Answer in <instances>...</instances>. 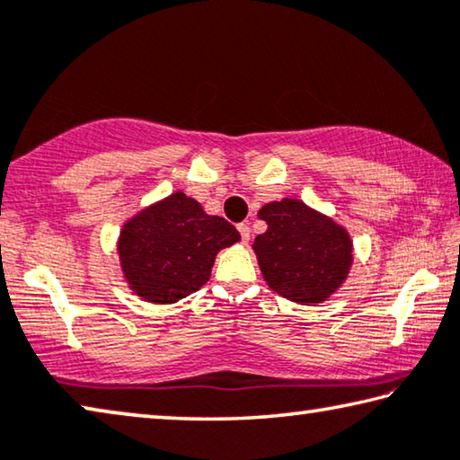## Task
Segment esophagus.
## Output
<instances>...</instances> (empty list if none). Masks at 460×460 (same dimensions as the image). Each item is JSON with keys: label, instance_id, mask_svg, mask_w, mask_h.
I'll use <instances>...</instances> for the list:
<instances>
[{"label": "esophagus", "instance_id": "34e87169", "mask_svg": "<svg viewBox=\"0 0 460 460\" xmlns=\"http://www.w3.org/2000/svg\"><path fill=\"white\" fill-rule=\"evenodd\" d=\"M237 229H239V235H242V242H243V243L250 242V235H252L250 225H247V223H239Z\"/></svg>", "mask_w": 460, "mask_h": 460}]
</instances>
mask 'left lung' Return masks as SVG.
Returning a JSON list of instances; mask_svg holds the SVG:
<instances>
[{
	"mask_svg": "<svg viewBox=\"0 0 460 460\" xmlns=\"http://www.w3.org/2000/svg\"><path fill=\"white\" fill-rule=\"evenodd\" d=\"M258 217L268 229L256 237L253 252L270 288L315 305L341 287L352 266V239L344 227L295 199L270 202Z\"/></svg>",
	"mask_w": 460,
	"mask_h": 460,
	"instance_id": "1",
	"label": "left lung"
}]
</instances>
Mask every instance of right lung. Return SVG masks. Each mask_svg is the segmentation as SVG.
<instances>
[{
    "instance_id": "obj_1",
    "label": "right lung",
    "mask_w": 460,
    "mask_h": 460,
    "mask_svg": "<svg viewBox=\"0 0 460 460\" xmlns=\"http://www.w3.org/2000/svg\"><path fill=\"white\" fill-rule=\"evenodd\" d=\"M223 217H210L184 192L167 196L120 231L119 256L128 287L149 303H176L210 279L218 250L239 242Z\"/></svg>"
}]
</instances>
